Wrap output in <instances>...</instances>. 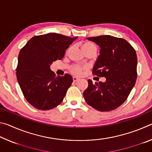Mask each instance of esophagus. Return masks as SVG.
I'll list each match as a JSON object with an SVG mask.
<instances>
[{
  "label": "esophagus",
  "mask_w": 152,
  "mask_h": 152,
  "mask_svg": "<svg viewBox=\"0 0 152 152\" xmlns=\"http://www.w3.org/2000/svg\"><path fill=\"white\" fill-rule=\"evenodd\" d=\"M79 80H80V78H77V77H73V81L74 82H78Z\"/></svg>",
  "instance_id": "obj_1"
}]
</instances>
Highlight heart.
<instances>
[{"mask_svg": "<svg viewBox=\"0 0 152 152\" xmlns=\"http://www.w3.org/2000/svg\"><path fill=\"white\" fill-rule=\"evenodd\" d=\"M82 49L83 51H87L91 50H96V46L94 43L91 42H86L82 45ZM72 73L76 75H79L82 70V68L80 66H74L71 69Z\"/></svg>", "mask_w": 152, "mask_h": 152, "instance_id": "heart-1", "label": "heart"}]
</instances>
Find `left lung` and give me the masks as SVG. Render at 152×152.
<instances>
[{"label":"left lung","mask_w":152,"mask_h":152,"mask_svg":"<svg viewBox=\"0 0 152 152\" xmlns=\"http://www.w3.org/2000/svg\"><path fill=\"white\" fill-rule=\"evenodd\" d=\"M99 46L100 55L93 74L106 81L92 84L83 92L87 104L99 111H110L121 106L134 86L137 79V58L134 49L125 39L110 35L87 37Z\"/></svg>","instance_id":"8db88e82"}]
</instances>
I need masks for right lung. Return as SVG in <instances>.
Returning <instances> with one entry per match:
<instances>
[{
	"instance_id": "add662e5",
	"label": "right lung",
	"mask_w": 152,
	"mask_h": 152,
	"mask_svg": "<svg viewBox=\"0 0 152 152\" xmlns=\"http://www.w3.org/2000/svg\"><path fill=\"white\" fill-rule=\"evenodd\" d=\"M77 38L50 33L34 36L20 50L17 81L27 102L36 109L50 110L62 102L72 77L68 74L56 76L50 66L64 58L66 50Z\"/></svg>"
}]
</instances>
